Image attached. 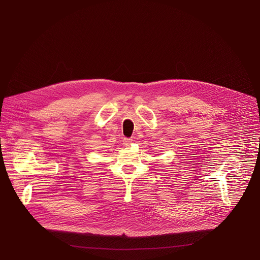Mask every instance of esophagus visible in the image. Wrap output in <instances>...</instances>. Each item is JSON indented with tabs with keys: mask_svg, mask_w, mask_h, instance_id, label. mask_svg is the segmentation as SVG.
I'll use <instances>...</instances> for the list:
<instances>
[{
	"mask_svg": "<svg viewBox=\"0 0 260 260\" xmlns=\"http://www.w3.org/2000/svg\"><path fill=\"white\" fill-rule=\"evenodd\" d=\"M132 141H133V139L132 138H124V139H123V144H124V145H126V146H128L131 143H132Z\"/></svg>",
	"mask_w": 260,
	"mask_h": 260,
	"instance_id": "obj_1",
	"label": "esophagus"
}]
</instances>
